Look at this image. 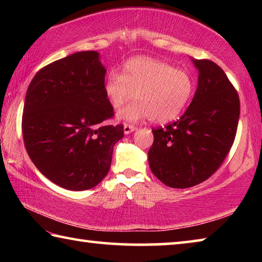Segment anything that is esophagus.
<instances>
[{
    "mask_svg": "<svg viewBox=\"0 0 262 262\" xmlns=\"http://www.w3.org/2000/svg\"><path fill=\"white\" fill-rule=\"evenodd\" d=\"M136 129H137V128H136L135 126L129 125V123H126L125 127H123V132H125V134H129V133L134 132V130H136Z\"/></svg>",
    "mask_w": 262,
    "mask_h": 262,
    "instance_id": "obj_1",
    "label": "esophagus"
}]
</instances>
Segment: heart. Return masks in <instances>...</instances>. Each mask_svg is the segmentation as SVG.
I'll return each instance as SVG.
<instances>
[{
    "label": "heart",
    "mask_w": 262,
    "mask_h": 262,
    "mask_svg": "<svg viewBox=\"0 0 262 262\" xmlns=\"http://www.w3.org/2000/svg\"><path fill=\"white\" fill-rule=\"evenodd\" d=\"M193 79L185 70L174 69L166 62L151 57H135L127 62L121 75L112 73L106 78L104 90L119 119L154 123L170 122L179 117L193 94Z\"/></svg>",
    "instance_id": "1"
}]
</instances>
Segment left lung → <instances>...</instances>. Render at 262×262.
<instances>
[{
  "mask_svg": "<svg viewBox=\"0 0 262 262\" xmlns=\"http://www.w3.org/2000/svg\"><path fill=\"white\" fill-rule=\"evenodd\" d=\"M199 83L192 103L180 119L154 128L149 165L172 188L199 185L219 170L236 137L241 101L220 66L193 60Z\"/></svg>",
  "mask_w": 262,
  "mask_h": 262,
  "instance_id": "left-lung-1",
  "label": "left lung"
}]
</instances>
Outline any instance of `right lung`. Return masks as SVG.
Here are the masks:
<instances>
[{"label": "right lung", "instance_id": "right-lung-1", "mask_svg": "<svg viewBox=\"0 0 262 262\" xmlns=\"http://www.w3.org/2000/svg\"><path fill=\"white\" fill-rule=\"evenodd\" d=\"M106 69L95 51L45 66L26 91L21 132L31 161L60 187L85 190L107 174L123 125L105 95Z\"/></svg>", "mask_w": 262, "mask_h": 262}]
</instances>
